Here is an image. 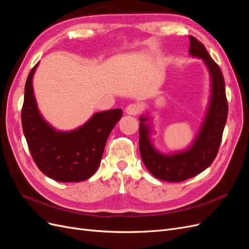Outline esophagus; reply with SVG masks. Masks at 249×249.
Instances as JSON below:
<instances>
[{"label": "esophagus", "mask_w": 249, "mask_h": 249, "mask_svg": "<svg viewBox=\"0 0 249 249\" xmlns=\"http://www.w3.org/2000/svg\"><path fill=\"white\" fill-rule=\"evenodd\" d=\"M140 111H141L140 105L136 104V103H135V104H130L129 106L125 108L126 114H129V115H137V114H139Z\"/></svg>", "instance_id": "34e87169"}]
</instances>
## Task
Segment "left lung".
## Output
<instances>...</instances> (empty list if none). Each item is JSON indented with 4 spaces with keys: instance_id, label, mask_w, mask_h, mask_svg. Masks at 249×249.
<instances>
[{
    "instance_id": "obj_1",
    "label": "left lung",
    "mask_w": 249,
    "mask_h": 249,
    "mask_svg": "<svg viewBox=\"0 0 249 249\" xmlns=\"http://www.w3.org/2000/svg\"><path fill=\"white\" fill-rule=\"evenodd\" d=\"M191 56L203 59L211 74L210 106L205 122L193 145L183 153L163 155L157 152L149 140L147 116L139 118V149L142 161L152 175L166 182H183L199 175L213 163L219 149L222 133L228 118L229 105L225 95V83L220 67L209 55L205 46L195 37L189 36Z\"/></svg>"
}]
</instances>
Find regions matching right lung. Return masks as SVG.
Wrapping results in <instances>:
<instances>
[{
    "label": "right lung",
    "mask_w": 249,
    "mask_h": 249,
    "mask_svg": "<svg viewBox=\"0 0 249 249\" xmlns=\"http://www.w3.org/2000/svg\"><path fill=\"white\" fill-rule=\"evenodd\" d=\"M37 63L25 85L21 125L35 164L47 177L58 182H82L100 166L107 139L123 116L122 109L94 114L71 132H58L42 118L37 108L32 78Z\"/></svg>",
    "instance_id": "add662e5"
}]
</instances>
